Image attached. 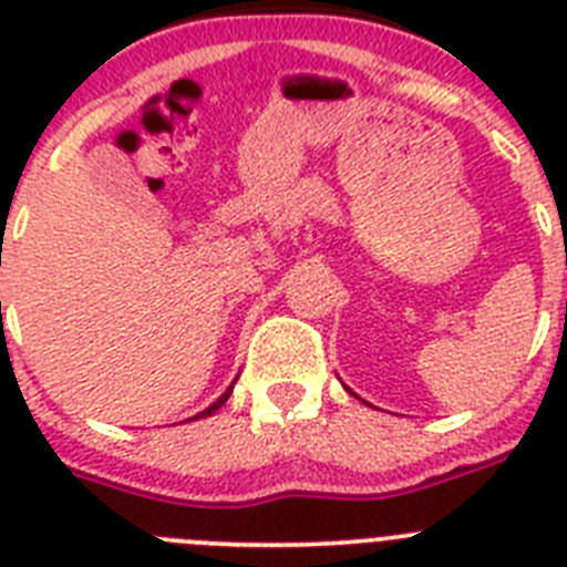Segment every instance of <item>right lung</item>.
Wrapping results in <instances>:
<instances>
[{
  "mask_svg": "<svg viewBox=\"0 0 567 567\" xmlns=\"http://www.w3.org/2000/svg\"><path fill=\"white\" fill-rule=\"evenodd\" d=\"M229 394H233V385H229L227 392H224V394H221V398H218V400H215V403H213V405H209L207 412H202V414H198V417H207V414L218 412V409H221V405H224V403H227V400H229Z\"/></svg>",
  "mask_w": 567,
  "mask_h": 567,
  "instance_id": "obj_1",
  "label": "right lung"
}]
</instances>
